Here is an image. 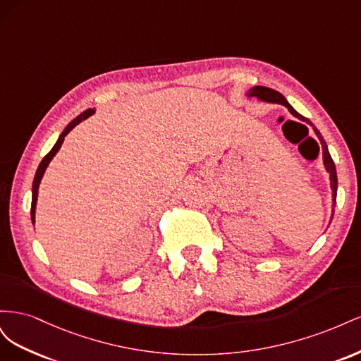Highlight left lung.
I'll return each mask as SVG.
<instances>
[{
    "instance_id": "1",
    "label": "left lung",
    "mask_w": 361,
    "mask_h": 361,
    "mask_svg": "<svg viewBox=\"0 0 361 361\" xmlns=\"http://www.w3.org/2000/svg\"><path fill=\"white\" fill-rule=\"evenodd\" d=\"M248 97H256V99L262 101V102H269V104H280V105H285L289 113L297 117L298 120H301V122H305L307 125H310L314 130L316 137L319 138L321 141V146H322V161H324V167L325 170L330 173V187H331V197H333V207H331V220H333V215H334V206H336V195H337V173H336V166L333 162V158L330 155L329 152V147H326V143L324 137L321 135V133L318 130V128H316L309 118H305L304 116H301L298 111H295L292 105L286 101V97L283 96L281 93H279L277 90H272V89H268V87H264V85H255L253 89H250L248 93H247Z\"/></svg>"
}]
</instances>
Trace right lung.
<instances>
[{
  "instance_id": "add662e5",
  "label": "right lung",
  "mask_w": 361,
  "mask_h": 361,
  "mask_svg": "<svg viewBox=\"0 0 361 361\" xmlns=\"http://www.w3.org/2000/svg\"><path fill=\"white\" fill-rule=\"evenodd\" d=\"M92 114H94V108H89V110H85L84 113H81L78 117H75L72 122L64 128V130L63 133L60 134V137H59V140H57V143L54 145V147L49 150V154L42 159V162L39 164V167H37V171H36V176H35V180H32V197H31V221H32V224H35V214H36V203H37V194H39V185H40V180H42V178H43V173H45V170H47V167H48V164L51 162V159L56 157V154L57 152L60 150V147H61V145H63V141H64V137H66L71 130L78 125V123H81L82 120H85L87 117H90Z\"/></svg>"
}]
</instances>
